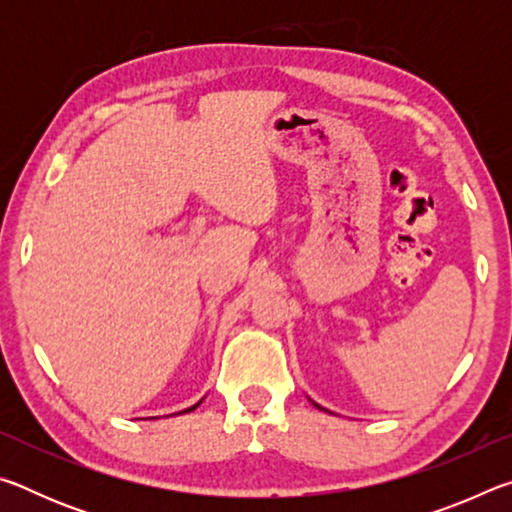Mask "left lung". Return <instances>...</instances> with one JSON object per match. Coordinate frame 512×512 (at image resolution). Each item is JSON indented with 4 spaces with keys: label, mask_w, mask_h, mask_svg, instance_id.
<instances>
[{
    "label": "left lung",
    "mask_w": 512,
    "mask_h": 512,
    "mask_svg": "<svg viewBox=\"0 0 512 512\" xmlns=\"http://www.w3.org/2000/svg\"><path fill=\"white\" fill-rule=\"evenodd\" d=\"M311 404H314L316 406V409H320V411H327V409H323V406H318L314 400H311Z\"/></svg>",
    "instance_id": "1"
}]
</instances>
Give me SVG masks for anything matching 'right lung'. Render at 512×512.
<instances>
[{
  "label": "right lung",
  "mask_w": 512,
  "mask_h": 512,
  "mask_svg": "<svg viewBox=\"0 0 512 512\" xmlns=\"http://www.w3.org/2000/svg\"><path fill=\"white\" fill-rule=\"evenodd\" d=\"M201 402H203V400H201ZM201 402H196L194 406H189V409H185V411H180V413H189V411H194V409H196V406H198V404H201ZM173 415H176V413H173Z\"/></svg>",
  "instance_id": "right-lung-1"
}]
</instances>
